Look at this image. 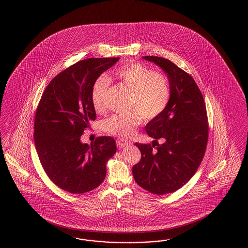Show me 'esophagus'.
Here are the masks:
<instances>
[{
  "label": "esophagus",
  "mask_w": 248,
  "mask_h": 248,
  "mask_svg": "<svg viewBox=\"0 0 248 248\" xmlns=\"http://www.w3.org/2000/svg\"><path fill=\"white\" fill-rule=\"evenodd\" d=\"M116 144H117V146H118L119 148H124V147L127 146L128 144H130V141L125 140V139L119 138V139L116 140Z\"/></svg>",
  "instance_id": "obj_1"
}]
</instances>
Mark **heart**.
I'll return each mask as SVG.
<instances>
[{"label":"heart","instance_id":"b5f03b06","mask_svg":"<svg viewBox=\"0 0 248 248\" xmlns=\"http://www.w3.org/2000/svg\"><path fill=\"white\" fill-rule=\"evenodd\" d=\"M114 76L132 91L129 108L124 113H114L103 123L109 135L128 137L142 122L156 118L166 109L170 101V84L165 75L140 62L128 63L114 71ZM110 86L107 76L101 75L92 87V103L96 111L104 108L105 95Z\"/></svg>","mask_w":248,"mask_h":248}]
</instances>
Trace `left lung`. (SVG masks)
I'll return each mask as SVG.
<instances>
[{
  "instance_id": "8db88e82",
  "label": "left lung",
  "mask_w": 248,
  "mask_h": 248,
  "mask_svg": "<svg viewBox=\"0 0 248 248\" xmlns=\"http://www.w3.org/2000/svg\"><path fill=\"white\" fill-rule=\"evenodd\" d=\"M161 68L170 84V101L145 131L156 145L135 143L141 160L133 167L137 185L155 195L173 193L190 180L203 160L208 138L206 108L203 95L191 75L171 61L143 56ZM161 139L163 144H158Z\"/></svg>"
}]
</instances>
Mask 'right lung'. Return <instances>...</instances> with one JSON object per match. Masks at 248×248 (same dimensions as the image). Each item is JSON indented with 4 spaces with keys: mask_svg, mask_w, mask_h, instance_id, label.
Listing matches in <instances>:
<instances>
[{
    "mask_svg": "<svg viewBox=\"0 0 248 248\" xmlns=\"http://www.w3.org/2000/svg\"><path fill=\"white\" fill-rule=\"evenodd\" d=\"M119 59L76 62L53 78L38 105L33 135L40 162L49 178L69 193L83 194L98 187L105 180L107 162L116 153L111 136L88 144L81 142V135L96 117L93 84Z\"/></svg>",
    "mask_w": 248,
    "mask_h": 248,
    "instance_id": "obj_1",
    "label": "right lung"
}]
</instances>
